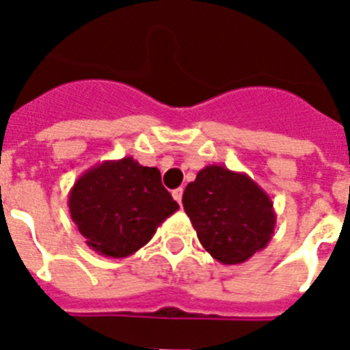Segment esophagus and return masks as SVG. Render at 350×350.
<instances>
[{
    "label": "esophagus",
    "instance_id": "1",
    "mask_svg": "<svg viewBox=\"0 0 350 350\" xmlns=\"http://www.w3.org/2000/svg\"><path fill=\"white\" fill-rule=\"evenodd\" d=\"M172 198H174V201L178 202V204H181V199H183V189L172 190Z\"/></svg>",
    "mask_w": 350,
    "mask_h": 350
}]
</instances>
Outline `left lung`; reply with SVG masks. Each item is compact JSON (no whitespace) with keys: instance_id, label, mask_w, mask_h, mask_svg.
<instances>
[{"instance_id":"1","label":"left lung","mask_w":350,"mask_h":350,"mask_svg":"<svg viewBox=\"0 0 350 350\" xmlns=\"http://www.w3.org/2000/svg\"><path fill=\"white\" fill-rule=\"evenodd\" d=\"M183 208L202 247L224 265L247 261L274 234L269 193L251 176L224 165L199 170L185 189Z\"/></svg>"}]
</instances>
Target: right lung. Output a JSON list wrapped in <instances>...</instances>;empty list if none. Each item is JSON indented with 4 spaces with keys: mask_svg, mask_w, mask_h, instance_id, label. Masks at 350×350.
<instances>
[{
    "mask_svg": "<svg viewBox=\"0 0 350 350\" xmlns=\"http://www.w3.org/2000/svg\"><path fill=\"white\" fill-rule=\"evenodd\" d=\"M157 167L133 157L105 160L75 181L67 206L90 249L108 258H128L144 247L180 204L161 185Z\"/></svg>",
    "mask_w": 350,
    "mask_h": 350,
    "instance_id": "add662e5",
    "label": "right lung"
}]
</instances>
